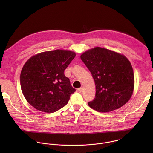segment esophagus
<instances>
[{"instance_id": "1", "label": "esophagus", "mask_w": 153, "mask_h": 153, "mask_svg": "<svg viewBox=\"0 0 153 153\" xmlns=\"http://www.w3.org/2000/svg\"><path fill=\"white\" fill-rule=\"evenodd\" d=\"M82 91H83V88H82V87H81V88H78V91H79V93H82Z\"/></svg>"}]
</instances>
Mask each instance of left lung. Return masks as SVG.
I'll return each mask as SVG.
<instances>
[{
  "mask_svg": "<svg viewBox=\"0 0 153 153\" xmlns=\"http://www.w3.org/2000/svg\"><path fill=\"white\" fill-rule=\"evenodd\" d=\"M80 59L91 72L96 85V96L88 102L99 112L114 111L131 97L134 87L133 67L123 55L95 47L85 51Z\"/></svg>",
  "mask_w": 153,
  "mask_h": 153,
  "instance_id": "1",
  "label": "left lung"
}]
</instances>
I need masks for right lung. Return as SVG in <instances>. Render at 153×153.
<instances>
[{
    "instance_id": "add662e5",
    "label": "right lung",
    "mask_w": 153,
    "mask_h": 153,
    "mask_svg": "<svg viewBox=\"0 0 153 153\" xmlns=\"http://www.w3.org/2000/svg\"><path fill=\"white\" fill-rule=\"evenodd\" d=\"M75 56L73 51L56 50L39 53L27 61L20 73V86L32 106L51 113L67 104L76 90L64 71Z\"/></svg>"
}]
</instances>
